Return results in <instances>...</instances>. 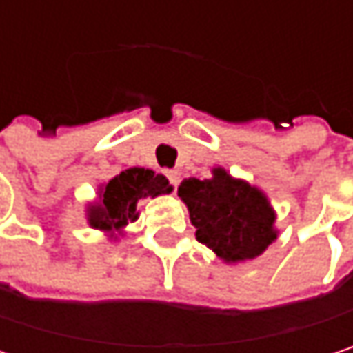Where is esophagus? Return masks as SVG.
Returning <instances> with one entry per match:
<instances>
[{
  "label": "esophagus",
  "mask_w": 353,
  "mask_h": 353,
  "mask_svg": "<svg viewBox=\"0 0 353 353\" xmlns=\"http://www.w3.org/2000/svg\"><path fill=\"white\" fill-rule=\"evenodd\" d=\"M165 176H168V179H170V183L176 188L177 183H179V172H176V170H170V172H165Z\"/></svg>",
  "instance_id": "obj_1"
}]
</instances>
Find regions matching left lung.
I'll return each instance as SVG.
<instances>
[{"label": "left lung", "instance_id": "obj_1", "mask_svg": "<svg viewBox=\"0 0 353 353\" xmlns=\"http://www.w3.org/2000/svg\"><path fill=\"white\" fill-rule=\"evenodd\" d=\"M177 196L188 204L196 239L225 261L253 259L276 239L265 196L225 170H214L212 179H183Z\"/></svg>", "mask_w": 353, "mask_h": 353}]
</instances>
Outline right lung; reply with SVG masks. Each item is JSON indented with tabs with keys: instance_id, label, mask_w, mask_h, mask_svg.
<instances>
[{
	"instance_id": "right-lung-1",
	"label": "right lung",
	"mask_w": 353,
	"mask_h": 353,
	"mask_svg": "<svg viewBox=\"0 0 353 353\" xmlns=\"http://www.w3.org/2000/svg\"><path fill=\"white\" fill-rule=\"evenodd\" d=\"M170 192L172 185L165 176L143 168L126 170L104 185L100 204L90 208V225L104 231L120 229L137 219V202L141 198Z\"/></svg>"
}]
</instances>
